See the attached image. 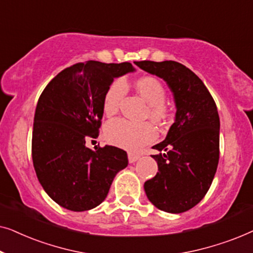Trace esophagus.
I'll return each instance as SVG.
<instances>
[{
  "label": "esophagus",
  "instance_id": "esophagus-1",
  "mask_svg": "<svg viewBox=\"0 0 253 253\" xmlns=\"http://www.w3.org/2000/svg\"><path fill=\"white\" fill-rule=\"evenodd\" d=\"M127 159H129L130 164H133V162H136L138 159H139V157L133 153H127Z\"/></svg>",
  "mask_w": 253,
  "mask_h": 253
}]
</instances>
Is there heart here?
Segmentation results:
<instances>
[{"label":"heart","mask_w":253,"mask_h":253,"mask_svg":"<svg viewBox=\"0 0 253 253\" xmlns=\"http://www.w3.org/2000/svg\"><path fill=\"white\" fill-rule=\"evenodd\" d=\"M134 86L148 103V116L158 123L165 122L169 116V109L165 102L167 93L162 83L153 76H143L137 79ZM126 93V85L123 79H115L108 86L102 102L106 115L112 116L119 112ZM105 137L108 143L133 152L154 141L158 132L150 122L134 123L129 120L117 119L107 124Z\"/></svg>","instance_id":"b5f03b06"}]
</instances>
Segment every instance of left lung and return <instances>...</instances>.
<instances>
[{
    "mask_svg": "<svg viewBox=\"0 0 253 253\" xmlns=\"http://www.w3.org/2000/svg\"><path fill=\"white\" fill-rule=\"evenodd\" d=\"M137 67L164 79L174 94L175 122L154 145L158 172L145 182L150 202L168 213H183L209 191L219 164L220 119L215 102L198 76L175 61H140Z\"/></svg>",
    "mask_w": 253,
    "mask_h": 253,
    "instance_id": "left-lung-1",
    "label": "left lung"
}]
</instances>
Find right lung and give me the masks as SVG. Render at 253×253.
Segmentation results:
<instances>
[{"label":"right lung","instance_id":"right-lung-1","mask_svg":"<svg viewBox=\"0 0 253 253\" xmlns=\"http://www.w3.org/2000/svg\"><path fill=\"white\" fill-rule=\"evenodd\" d=\"M134 71L129 62L87 61L62 70L41 93L34 114L32 160L47 195L64 209L83 212L100 205L126 152L86 146L99 136L103 95L114 79Z\"/></svg>","mask_w":253,"mask_h":253}]
</instances>
